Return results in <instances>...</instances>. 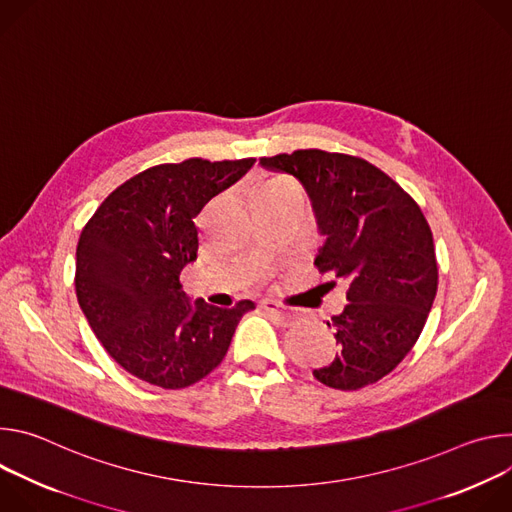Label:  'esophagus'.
<instances>
[{"mask_svg": "<svg viewBox=\"0 0 512 512\" xmlns=\"http://www.w3.org/2000/svg\"><path fill=\"white\" fill-rule=\"evenodd\" d=\"M261 308L271 316V318H275L281 326H291L294 324L296 320H298V312H294V310H285V308H281L279 304H275V302H271V300H263L261 302Z\"/></svg>", "mask_w": 512, "mask_h": 512, "instance_id": "34e87169", "label": "esophagus"}]
</instances>
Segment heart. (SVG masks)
Segmentation results:
<instances>
[{"mask_svg": "<svg viewBox=\"0 0 512 512\" xmlns=\"http://www.w3.org/2000/svg\"><path fill=\"white\" fill-rule=\"evenodd\" d=\"M294 186H296V182H291L289 178H273V180H269V182H265V184L261 186L259 196H263V194H267V192L283 190V188H294ZM259 196H257V198H259Z\"/></svg>", "mask_w": 512, "mask_h": 512, "instance_id": "heart-1", "label": "heart"}]
</instances>
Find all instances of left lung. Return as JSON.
<instances>
[{
	"label": "left lung",
	"instance_id": "obj_1",
	"mask_svg": "<svg viewBox=\"0 0 512 512\" xmlns=\"http://www.w3.org/2000/svg\"><path fill=\"white\" fill-rule=\"evenodd\" d=\"M259 162L304 184L326 237L314 265L348 283V304L326 322L338 354L314 377L340 391L381 381L417 342L437 291L433 237L419 204L356 156L296 150Z\"/></svg>",
	"mask_w": 512,
	"mask_h": 512
}]
</instances>
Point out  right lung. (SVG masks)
Segmentation results:
<instances>
[{
	"label": "right lung",
	"mask_w": 512,
	"mask_h": 512,
	"mask_svg": "<svg viewBox=\"0 0 512 512\" xmlns=\"http://www.w3.org/2000/svg\"><path fill=\"white\" fill-rule=\"evenodd\" d=\"M255 158H190L143 170L115 188L85 225L75 287L99 342L121 367L150 385L184 389L225 358L251 300L233 308L194 304L180 271L196 261L194 218L233 186Z\"/></svg>",
	"instance_id": "add662e5"
}]
</instances>
